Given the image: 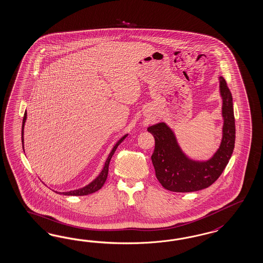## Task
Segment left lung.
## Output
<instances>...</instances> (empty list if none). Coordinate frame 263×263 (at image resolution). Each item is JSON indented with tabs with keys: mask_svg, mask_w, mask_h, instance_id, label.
I'll return each mask as SVG.
<instances>
[{
	"mask_svg": "<svg viewBox=\"0 0 263 263\" xmlns=\"http://www.w3.org/2000/svg\"><path fill=\"white\" fill-rule=\"evenodd\" d=\"M222 98V139L210 160L195 161L180 149L173 132L164 123L148 127L155 137L153 165L156 177L164 189L176 193H191L206 189L219 178L231 158L235 144V119L232 96L226 79L220 77Z\"/></svg>",
	"mask_w": 263,
	"mask_h": 263,
	"instance_id": "left-lung-1",
	"label": "left lung"
}]
</instances>
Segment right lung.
Returning <instances> with one entry per match:
<instances>
[{"mask_svg": "<svg viewBox=\"0 0 263 263\" xmlns=\"http://www.w3.org/2000/svg\"><path fill=\"white\" fill-rule=\"evenodd\" d=\"M26 119H27V112H25L24 114V118H23V122H22V144L24 142V139H23V134H24V125H25ZM127 135L123 136L118 142L115 144V146L113 147L112 151H111L107 160L105 161V164L102 168V172L100 173V175L97 177V178L93 180L92 183H90L89 185L82 187V189H79V190H76V191H70V192H67V193H62L63 195H90V194H93L95 192L99 191L100 189H102V186L104 185L106 178H107V175H108V167H109V162H110L111 158L112 156L114 155V153L116 151L117 147L119 145L122 143V141L127 137ZM23 150H24V145H23Z\"/></svg>", "mask_w": 263, "mask_h": 263, "instance_id": "right-lung-1", "label": "right lung"}]
</instances>
